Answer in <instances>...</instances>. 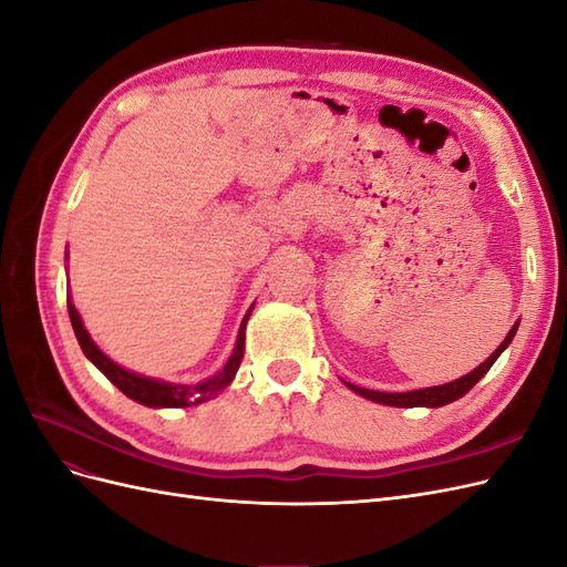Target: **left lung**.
Here are the masks:
<instances>
[{
    "label": "left lung",
    "instance_id": "8db88e82",
    "mask_svg": "<svg viewBox=\"0 0 567 567\" xmlns=\"http://www.w3.org/2000/svg\"><path fill=\"white\" fill-rule=\"evenodd\" d=\"M518 331V321L513 323V329L508 331V336L502 340V346L496 348L483 364H480L477 369H473L471 373L461 375V379L452 381V383H444V385H435V388H423V390H411V392H379V390H367V388H359V385H352V383H346L350 390H354L357 394H362V398L375 402V404H388V406H444L450 404L458 398H463L483 375L492 369V364L499 359V354L508 348V342L513 340V336H516Z\"/></svg>",
    "mask_w": 567,
    "mask_h": 567
}]
</instances>
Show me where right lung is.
Masks as SVG:
<instances>
[{
    "label": "right lung",
    "mask_w": 567,
    "mask_h": 567,
    "mask_svg": "<svg viewBox=\"0 0 567 567\" xmlns=\"http://www.w3.org/2000/svg\"><path fill=\"white\" fill-rule=\"evenodd\" d=\"M252 312V307L248 310V315L241 321V329H238V338H236V348L231 352V357L227 359L225 369L219 373H215L213 379L196 383V385H177V383H165V381H156V379H146V375H140L134 371H127L123 367H117L113 359H109L104 352L96 348V342L92 340V336L84 329V323L75 310V305L68 296V315H71V323H73V331L78 336V342L82 352L87 354L90 362L106 375V379L123 392L127 394L130 400L140 402L144 406H192V404H200L205 400L215 398L217 392L225 390L241 367V359H244V350H246V323L248 317Z\"/></svg>",
    "instance_id": "1"
}]
</instances>
